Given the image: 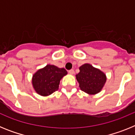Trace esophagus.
Listing matches in <instances>:
<instances>
[{
  "label": "esophagus",
  "instance_id": "34e87169",
  "mask_svg": "<svg viewBox=\"0 0 135 135\" xmlns=\"http://www.w3.org/2000/svg\"><path fill=\"white\" fill-rule=\"evenodd\" d=\"M68 72H69V74H71V75H73V74H74V70H69L68 71Z\"/></svg>",
  "mask_w": 135,
  "mask_h": 135
}]
</instances>
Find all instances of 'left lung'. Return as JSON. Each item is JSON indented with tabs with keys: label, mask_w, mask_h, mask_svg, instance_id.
Segmentation results:
<instances>
[{
	"label": "left lung",
	"mask_w": 135,
	"mask_h": 135,
	"mask_svg": "<svg viewBox=\"0 0 135 135\" xmlns=\"http://www.w3.org/2000/svg\"><path fill=\"white\" fill-rule=\"evenodd\" d=\"M79 70L80 72L76 75V78L80 90L89 95L100 93L107 80L105 74L89 64H83Z\"/></svg>",
	"instance_id": "1"
}]
</instances>
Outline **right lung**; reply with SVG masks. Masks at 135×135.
Here are the masks:
<instances>
[{"instance_id":"obj_1","label":"right lung","mask_w":135,"mask_h":135,"mask_svg":"<svg viewBox=\"0 0 135 135\" xmlns=\"http://www.w3.org/2000/svg\"><path fill=\"white\" fill-rule=\"evenodd\" d=\"M67 74L68 71L64 68L48 64L33 74L32 86L37 94L43 97L49 96L58 90L60 80Z\"/></svg>"}]
</instances>
